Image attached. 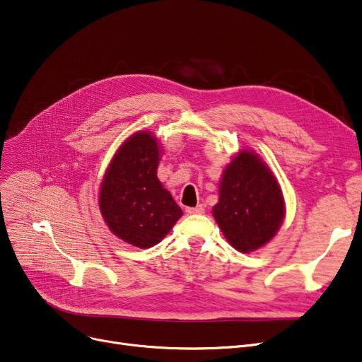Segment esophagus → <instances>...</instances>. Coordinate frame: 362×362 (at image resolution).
<instances>
[{
    "label": "esophagus",
    "mask_w": 362,
    "mask_h": 362,
    "mask_svg": "<svg viewBox=\"0 0 362 362\" xmlns=\"http://www.w3.org/2000/svg\"><path fill=\"white\" fill-rule=\"evenodd\" d=\"M205 210L202 205H197V206H187L186 208V213L187 214H202Z\"/></svg>",
    "instance_id": "1"
}]
</instances>
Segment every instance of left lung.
I'll return each instance as SVG.
<instances>
[{"label":"left lung","mask_w":362,"mask_h":362,"mask_svg":"<svg viewBox=\"0 0 362 362\" xmlns=\"http://www.w3.org/2000/svg\"><path fill=\"white\" fill-rule=\"evenodd\" d=\"M213 216L239 252H252L274 238L284 218L283 194L255 152L242 149L226 167Z\"/></svg>","instance_id":"8db88e82"}]
</instances>
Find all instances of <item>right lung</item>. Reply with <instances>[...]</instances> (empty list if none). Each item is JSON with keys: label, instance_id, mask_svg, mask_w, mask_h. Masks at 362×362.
<instances>
[{"label": "right lung", "instance_id": "obj_1", "mask_svg": "<svg viewBox=\"0 0 362 362\" xmlns=\"http://www.w3.org/2000/svg\"><path fill=\"white\" fill-rule=\"evenodd\" d=\"M158 163L156 136L138 132L112 157L100 189V210L110 230L142 250L157 245L183 214L157 177Z\"/></svg>", "mask_w": 362, "mask_h": 362}]
</instances>
